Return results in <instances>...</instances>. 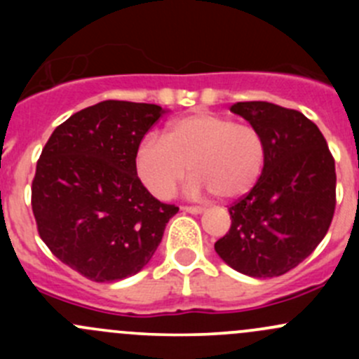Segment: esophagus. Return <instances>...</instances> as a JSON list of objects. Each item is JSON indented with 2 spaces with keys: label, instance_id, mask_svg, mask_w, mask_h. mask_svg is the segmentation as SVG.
Listing matches in <instances>:
<instances>
[{
  "label": "esophagus",
  "instance_id": "esophagus-1",
  "mask_svg": "<svg viewBox=\"0 0 359 359\" xmlns=\"http://www.w3.org/2000/svg\"><path fill=\"white\" fill-rule=\"evenodd\" d=\"M182 210L184 212H187V213H194V215H196V213H201L203 212V208L201 206H182Z\"/></svg>",
  "mask_w": 359,
  "mask_h": 359
}]
</instances>
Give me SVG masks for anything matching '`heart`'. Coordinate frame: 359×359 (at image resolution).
I'll list each match as a JSON object with an SVG mask.
<instances>
[{"label": "heart", "mask_w": 359, "mask_h": 359, "mask_svg": "<svg viewBox=\"0 0 359 359\" xmlns=\"http://www.w3.org/2000/svg\"><path fill=\"white\" fill-rule=\"evenodd\" d=\"M266 161V140L255 126L212 112H193L168 126L166 139L149 135L137 153V170L154 196L166 200L189 166L187 193L210 191L236 200L257 184Z\"/></svg>", "instance_id": "heart-1"}]
</instances>
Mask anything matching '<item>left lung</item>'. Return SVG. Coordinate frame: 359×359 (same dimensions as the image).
<instances>
[{
	"label": "left lung",
	"mask_w": 359,
	"mask_h": 359,
	"mask_svg": "<svg viewBox=\"0 0 359 359\" xmlns=\"http://www.w3.org/2000/svg\"><path fill=\"white\" fill-rule=\"evenodd\" d=\"M262 133L266 161L255 186L229 205L231 227L215 243L238 273L273 278L314 252L335 212V159L302 112L271 102L231 106Z\"/></svg>",
	"instance_id": "left-lung-1"
}]
</instances>
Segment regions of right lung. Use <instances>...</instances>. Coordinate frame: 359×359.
I'll use <instances>...</instances> for the list:
<instances>
[{"instance_id":"right-lung-1","label":"right lung","mask_w":359,"mask_h":359,"mask_svg":"<svg viewBox=\"0 0 359 359\" xmlns=\"http://www.w3.org/2000/svg\"><path fill=\"white\" fill-rule=\"evenodd\" d=\"M163 112L156 104L104 100L57 126L38 159L31 205L39 236L97 283L139 273L179 212L137 175L140 142Z\"/></svg>"}]
</instances>
